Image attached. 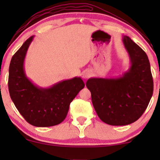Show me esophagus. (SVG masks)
I'll return each mask as SVG.
<instances>
[{
	"instance_id": "obj_1",
	"label": "esophagus",
	"mask_w": 160,
	"mask_h": 160,
	"mask_svg": "<svg viewBox=\"0 0 160 160\" xmlns=\"http://www.w3.org/2000/svg\"><path fill=\"white\" fill-rule=\"evenodd\" d=\"M89 77H90V72H89V71H84L82 73V78L88 79Z\"/></svg>"
}]
</instances>
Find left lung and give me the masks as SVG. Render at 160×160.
Returning a JSON list of instances; mask_svg holds the SVG:
<instances>
[{
	"instance_id": "obj_1",
	"label": "left lung",
	"mask_w": 160,
	"mask_h": 160,
	"mask_svg": "<svg viewBox=\"0 0 160 160\" xmlns=\"http://www.w3.org/2000/svg\"><path fill=\"white\" fill-rule=\"evenodd\" d=\"M122 42L130 68L117 78H89L86 86L101 120L111 126H126L138 120L153 95V81L148 57L128 36Z\"/></svg>"
}]
</instances>
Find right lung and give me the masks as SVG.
Wrapping results in <instances>:
<instances>
[{
	"mask_svg": "<svg viewBox=\"0 0 160 160\" xmlns=\"http://www.w3.org/2000/svg\"><path fill=\"white\" fill-rule=\"evenodd\" d=\"M30 37L11 59L9 68L8 88L16 108L28 123L37 127L58 125L65 119L69 106L85 84L80 78L62 80L49 88L34 85L27 78L24 61Z\"/></svg>",
	"mask_w": 160,
	"mask_h": 160,
	"instance_id": "right-lung-1",
	"label": "right lung"
}]
</instances>
